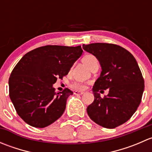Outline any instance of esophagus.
I'll return each instance as SVG.
<instances>
[{
  "mask_svg": "<svg viewBox=\"0 0 152 152\" xmlns=\"http://www.w3.org/2000/svg\"><path fill=\"white\" fill-rule=\"evenodd\" d=\"M74 95H82L84 93V92H81V91H75Z\"/></svg>",
  "mask_w": 152,
  "mask_h": 152,
  "instance_id": "esophagus-1",
  "label": "esophagus"
}]
</instances>
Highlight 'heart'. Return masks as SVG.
Masks as SVG:
<instances>
[{
  "label": "heart",
  "instance_id": "obj_1",
  "mask_svg": "<svg viewBox=\"0 0 152 152\" xmlns=\"http://www.w3.org/2000/svg\"><path fill=\"white\" fill-rule=\"evenodd\" d=\"M82 62L87 67H90V65H93L95 62H98V59L95 56L92 54L86 55L82 58ZM71 87L73 90H82L85 89V85L82 82H74L71 84Z\"/></svg>",
  "mask_w": 152,
  "mask_h": 152
}]
</instances>
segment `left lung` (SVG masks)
Wrapping results in <instances>:
<instances>
[{"label":"left lung","mask_w":152,"mask_h":152,"mask_svg":"<svg viewBox=\"0 0 152 152\" xmlns=\"http://www.w3.org/2000/svg\"><path fill=\"white\" fill-rule=\"evenodd\" d=\"M82 47L97 58L102 67L93 87L94 102L87 107V114L95 123L114 129L126 122L140 105L144 91L140 67L133 55L119 45L91 43ZM107 88L108 95L102 98L97 92Z\"/></svg>","instance_id":"8db88e82"}]
</instances>
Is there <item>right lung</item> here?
<instances>
[{"instance_id": "add662e5", "label": "right lung", "mask_w": 152, "mask_h": 152, "mask_svg": "<svg viewBox=\"0 0 152 152\" xmlns=\"http://www.w3.org/2000/svg\"><path fill=\"white\" fill-rule=\"evenodd\" d=\"M82 52L81 45H45L21 58L11 73L9 87L11 101L26 123L44 128L62 115L73 93L67 88L56 93L53 85L66 76Z\"/></svg>"}]
</instances>
